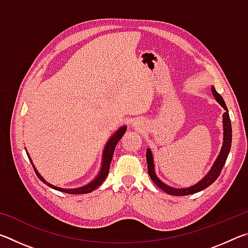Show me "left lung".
<instances>
[{"mask_svg":"<svg viewBox=\"0 0 248 248\" xmlns=\"http://www.w3.org/2000/svg\"><path fill=\"white\" fill-rule=\"evenodd\" d=\"M212 94L215 96L217 102L219 103L222 107L225 109V112L223 114V129H224V139H223V145H222L221 152L217 156V161L215 164H213L211 170L209 171L207 176L199 182L197 185H194L189 188H182V189H177V188H171L167 185L163 184L161 180H159L156 176H155L154 173V164H153V157H152V153L151 151L148 149L146 150V163H148V173L150 175L151 179L153 180V183L156 185L158 188H161L163 191H165L166 194L171 195V196H187V195H191V194H196V192L201 191L205 189V188L209 187L210 185L213 184L217 180V178L220 176V173L222 169L226 162V158H228V155L230 153V149H231V143H232V124H231V120H230V115L228 111V107L224 103L222 96L217 93L216 91L215 87L212 86Z\"/></svg>","mask_w":248,"mask_h":248,"instance_id":"8db88e82","label":"left lung"}]
</instances>
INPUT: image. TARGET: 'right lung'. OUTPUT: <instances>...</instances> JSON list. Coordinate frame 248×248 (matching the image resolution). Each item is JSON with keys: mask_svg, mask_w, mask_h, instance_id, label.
I'll return each mask as SVG.
<instances>
[{"mask_svg": "<svg viewBox=\"0 0 248 248\" xmlns=\"http://www.w3.org/2000/svg\"><path fill=\"white\" fill-rule=\"evenodd\" d=\"M125 130H127V127H121L118 131H117L114 136H112L109 141L107 142L106 146H105V150H104V153H103V165H102V170H100V173L98 174L97 177H96L93 182L90 183L89 185H86V186L84 187H79L78 189H63V188H59V187H54L52 185L47 184L48 186H50L53 189L56 190H60L62 192H66V194H71V195H79V194H89V192L95 190L96 188L99 187L100 185L103 184V182L105 179H106L107 175L109 173V166H110V163H111V159H112V155H114V151L117 143H118L119 140L121 139V137L124 136V133L125 132ZM29 157V156H28ZM32 164V163H31ZM33 170H35L36 175L38 176V178L41 180L43 183H46V180L41 177L40 174L37 171V170L35 169V166H33Z\"/></svg>", "mask_w": 248, "mask_h": 248, "instance_id": "obj_1", "label": "right lung"}]
</instances>
